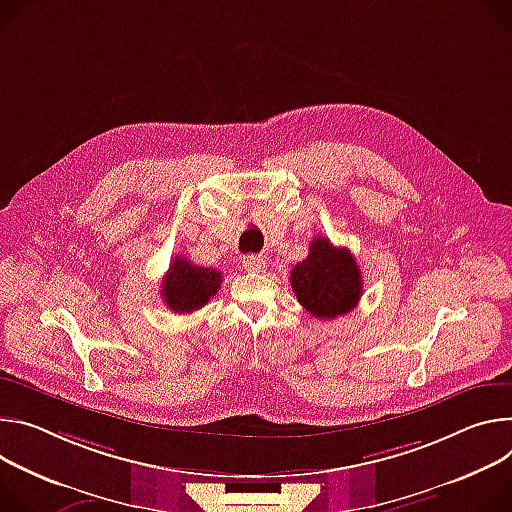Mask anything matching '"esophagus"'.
I'll use <instances>...</instances> for the list:
<instances>
[{
    "label": "esophagus",
    "instance_id": "34e87169",
    "mask_svg": "<svg viewBox=\"0 0 512 512\" xmlns=\"http://www.w3.org/2000/svg\"><path fill=\"white\" fill-rule=\"evenodd\" d=\"M242 264H244V268L250 270V272H260V270L264 268V258H260V256H256V254H248V256H244Z\"/></svg>",
    "mask_w": 512,
    "mask_h": 512
}]
</instances>
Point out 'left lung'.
Here are the masks:
<instances>
[{"mask_svg": "<svg viewBox=\"0 0 512 512\" xmlns=\"http://www.w3.org/2000/svg\"><path fill=\"white\" fill-rule=\"evenodd\" d=\"M297 301L317 319L350 313L362 297V272L348 248H335L325 236L309 244V254L291 270Z\"/></svg>", "mask_w": 512, "mask_h": 512, "instance_id": "obj_1", "label": "left lung"}]
</instances>
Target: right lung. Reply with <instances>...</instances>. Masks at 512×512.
Returning a JSON list of instances; mask_svg holds the SVG:
<instances>
[{"label":"right lung","instance_id":"obj_1","mask_svg":"<svg viewBox=\"0 0 512 512\" xmlns=\"http://www.w3.org/2000/svg\"><path fill=\"white\" fill-rule=\"evenodd\" d=\"M221 272L193 264L187 256H177L170 262L162 278V299L175 313H193L207 305L219 291Z\"/></svg>","mask_w":512,"mask_h":512}]
</instances>
